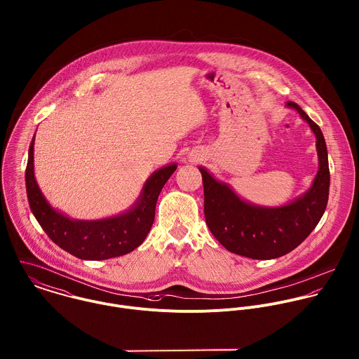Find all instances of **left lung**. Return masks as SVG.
Returning <instances> with one entry per match:
<instances>
[{
	"label": "left lung",
	"mask_w": 359,
	"mask_h": 359,
	"mask_svg": "<svg viewBox=\"0 0 359 359\" xmlns=\"http://www.w3.org/2000/svg\"><path fill=\"white\" fill-rule=\"evenodd\" d=\"M295 109L316 137L319 169L312 186L280 207H261L243 200L234 190L198 166L204 184V214L216 240L230 252L252 259H272L297 248L325 214L330 172L327 148L320 128L295 104Z\"/></svg>",
	"instance_id": "8db88e82"
}]
</instances>
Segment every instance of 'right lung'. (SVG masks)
<instances>
[{
  "mask_svg": "<svg viewBox=\"0 0 359 359\" xmlns=\"http://www.w3.org/2000/svg\"><path fill=\"white\" fill-rule=\"evenodd\" d=\"M34 137L29 147L26 191L30 210L47 236L62 250L87 261L109 259L137 248L151 230L156 200L177 163L152 172L128 211L105 219L80 220L55 210L41 193L34 176Z\"/></svg>",
  "mask_w": 359,
  "mask_h": 359,
  "instance_id": "add662e5",
  "label": "right lung"
}]
</instances>
